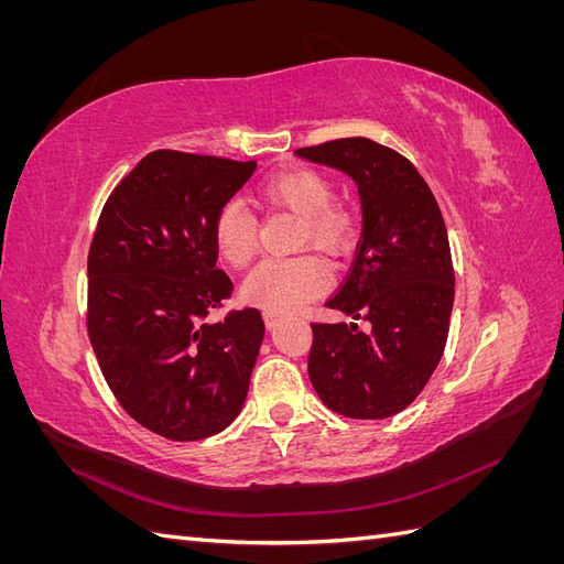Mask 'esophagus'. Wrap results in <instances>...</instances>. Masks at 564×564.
<instances>
[{
    "label": "esophagus",
    "mask_w": 564,
    "mask_h": 564,
    "mask_svg": "<svg viewBox=\"0 0 564 564\" xmlns=\"http://www.w3.org/2000/svg\"><path fill=\"white\" fill-rule=\"evenodd\" d=\"M263 319H265V327L272 329V327H278V322H280L282 317H280L278 313H268V311H265V313H263Z\"/></svg>",
    "instance_id": "34e87169"
}]
</instances>
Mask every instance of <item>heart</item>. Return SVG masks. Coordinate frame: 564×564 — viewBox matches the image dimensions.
Masks as SVG:
<instances>
[{"mask_svg": "<svg viewBox=\"0 0 564 564\" xmlns=\"http://www.w3.org/2000/svg\"><path fill=\"white\" fill-rule=\"evenodd\" d=\"M259 199L303 220L301 242L327 253H344L355 240V214L334 199L332 181L308 166H289L268 176ZM214 247L230 268H247L256 253V218L242 202L230 199L214 218ZM332 275L315 256L265 259L249 272L242 301L268 313H292L327 292Z\"/></svg>", "mask_w": 564, "mask_h": 564, "instance_id": "1", "label": "heart"}]
</instances>
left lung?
I'll use <instances>...</instances> for the list:
<instances>
[{"label": "left lung", "mask_w": 564, "mask_h": 564, "mask_svg": "<svg viewBox=\"0 0 564 564\" xmlns=\"http://www.w3.org/2000/svg\"><path fill=\"white\" fill-rule=\"evenodd\" d=\"M296 158L346 174L362 202V240L327 301L352 322L313 324L311 383L340 416H395L445 352L454 305L445 220L416 166L386 145L357 135L301 148ZM355 318L368 329L357 330Z\"/></svg>", "instance_id": "8db88e82"}]
</instances>
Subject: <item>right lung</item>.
Returning <instances> with one entry per match:
<instances>
[{
	"label": "right lung",
	"instance_id": "add662e5",
	"mask_svg": "<svg viewBox=\"0 0 564 564\" xmlns=\"http://www.w3.org/2000/svg\"><path fill=\"white\" fill-rule=\"evenodd\" d=\"M256 162L155 150L115 187L89 251V338L124 412L166 440L220 433L242 412L265 324L230 296L214 218Z\"/></svg>",
	"mask_w": 564,
	"mask_h": 564
}]
</instances>
